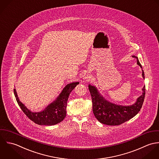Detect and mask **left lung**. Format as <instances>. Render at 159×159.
<instances>
[{
	"instance_id": "left-lung-1",
	"label": "left lung",
	"mask_w": 159,
	"mask_h": 159,
	"mask_svg": "<svg viewBox=\"0 0 159 159\" xmlns=\"http://www.w3.org/2000/svg\"><path fill=\"white\" fill-rule=\"evenodd\" d=\"M133 57L136 58L137 64L142 68L138 57L135 56ZM142 70V75L144 79V73L143 70ZM89 89L92 99L93 112L96 118L101 124L107 125H119L134 117L139 112L143 104L146 93V89L144 86L142 95L137 99L134 104L120 106L107 101L100 95L94 86L89 85Z\"/></svg>"
}]
</instances>
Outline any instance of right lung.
Wrapping results in <instances>:
<instances>
[{"label":"right lung","mask_w":159,"mask_h":159,"mask_svg":"<svg viewBox=\"0 0 159 159\" xmlns=\"http://www.w3.org/2000/svg\"><path fill=\"white\" fill-rule=\"evenodd\" d=\"M79 84V82H72L67 84L57 99L49 104L43 111L39 112H33L29 110L20 101L15 89H14V94L23 112L32 122L40 125H53L60 123L65 118L69 96Z\"/></svg>","instance_id":"add662e5"}]
</instances>
